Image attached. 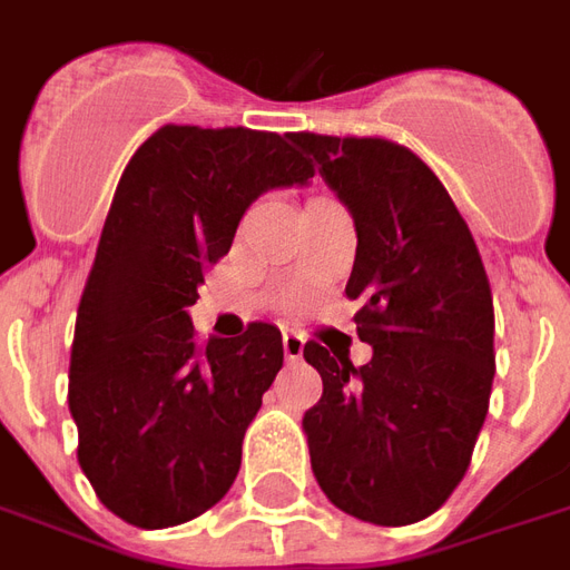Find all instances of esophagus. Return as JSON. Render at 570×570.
<instances>
[{
	"label": "esophagus",
	"mask_w": 570,
	"mask_h": 570,
	"mask_svg": "<svg viewBox=\"0 0 570 570\" xmlns=\"http://www.w3.org/2000/svg\"><path fill=\"white\" fill-rule=\"evenodd\" d=\"M302 351H305V338L298 333H284V354L286 360L293 363V360L302 357Z\"/></svg>",
	"instance_id": "1"
}]
</instances>
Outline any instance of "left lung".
I'll use <instances>...</instances> for the list:
<instances>
[{
	"label": "left lung",
	"mask_w": 570,
	"mask_h": 570,
	"mask_svg": "<svg viewBox=\"0 0 570 570\" xmlns=\"http://www.w3.org/2000/svg\"><path fill=\"white\" fill-rule=\"evenodd\" d=\"M321 164L357 228L345 296L366 366L305 345L323 396L305 412L323 494L375 525L436 513L464 479L494 379V305L482 256L440 176L384 137L289 134Z\"/></svg>",
	"instance_id": "8db88e82"
}]
</instances>
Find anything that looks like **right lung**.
I'll return each mask as SVG.
<instances>
[{
    "mask_svg": "<svg viewBox=\"0 0 570 570\" xmlns=\"http://www.w3.org/2000/svg\"><path fill=\"white\" fill-rule=\"evenodd\" d=\"M308 176L272 130L164 125L118 179L76 317L69 412L85 476L130 525H183L232 489L284 338L256 321L207 342L188 305L249 204Z\"/></svg>",
    "mask_w": 570,
    "mask_h": 570,
    "instance_id": "right-lung-1",
    "label": "right lung"
}]
</instances>
